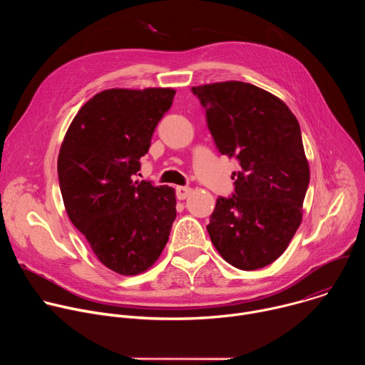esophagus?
Instances as JSON below:
<instances>
[{
	"label": "esophagus",
	"instance_id": "34e87169",
	"mask_svg": "<svg viewBox=\"0 0 365 365\" xmlns=\"http://www.w3.org/2000/svg\"><path fill=\"white\" fill-rule=\"evenodd\" d=\"M190 193H192V189L187 187V186H178V187H176V196H178V199H180V200L186 199Z\"/></svg>",
	"mask_w": 365,
	"mask_h": 365
}]
</instances>
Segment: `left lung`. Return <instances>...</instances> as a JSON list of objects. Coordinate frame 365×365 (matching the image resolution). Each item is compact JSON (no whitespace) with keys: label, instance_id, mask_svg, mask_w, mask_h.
Returning <instances> with one entry per match:
<instances>
[{"label":"left lung","instance_id":"obj_1","mask_svg":"<svg viewBox=\"0 0 365 365\" xmlns=\"http://www.w3.org/2000/svg\"><path fill=\"white\" fill-rule=\"evenodd\" d=\"M217 148L235 158V193L211 215L214 247L240 270L263 269L284 252L302 222L310 172L300 127L286 103L251 83L193 86Z\"/></svg>","mask_w":365,"mask_h":365}]
</instances>
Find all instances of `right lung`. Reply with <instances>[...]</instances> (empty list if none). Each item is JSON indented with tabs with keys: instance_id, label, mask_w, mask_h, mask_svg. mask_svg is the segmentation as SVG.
Masks as SVG:
<instances>
[{
	"instance_id": "obj_1",
	"label": "right lung",
	"mask_w": 365,
	"mask_h": 365,
	"mask_svg": "<svg viewBox=\"0 0 365 365\" xmlns=\"http://www.w3.org/2000/svg\"><path fill=\"white\" fill-rule=\"evenodd\" d=\"M175 93L172 88L102 91L78 111L59 151L69 220L99 262L123 276L158 262L176 220L173 187L133 180Z\"/></svg>"
}]
</instances>
